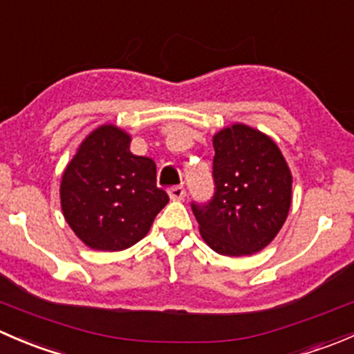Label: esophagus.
Returning <instances> with one entry per match:
<instances>
[{
  "label": "esophagus",
  "instance_id": "34e87169",
  "mask_svg": "<svg viewBox=\"0 0 354 354\" xmlns=\"http://www.w3.org/2000/svg\"><path fill=\"white\" fill-rule=\"evenodd\" d=\"M167 194H169L171 200H183L187 192H185L183 187H171L169 190H167Z\"/></svg>",
  "mask_w": 354,
  "mask_h": 354
}]
</instances>
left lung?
<instances>
[{
    "instance_id": "1",
    "label": "left lung",
    "mask_w": 354,
    "mask_h": 354,
    "mask_svg": "<svg viewBox=\"0 0 354 354\" xmlns=\"http://www.w3.org/2000/svg\"><path fill=\"white\" fill-rule=\"evenodd\" d=\"M216 194L205 205L192 203L200 236L226 257L253 255L283 227L291 207L292 176L269 135L243 123L212 137Z\"/></svg>"
}]
</instances>
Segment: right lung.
<instances>
[{"mask_svg": "<svg viewBox=\"0 0 354 354\" xmlns=\"http://www.w3.org/2000/svg\"><path fill=\"white\" fill-rule=\"evenodd\" d=\"M130 142V133L116 124H101L63 171V216L92 250L120 252L138 243L169 202L156 185V162L131 154Z\"/></svg>", "mask_w": 354, "mask_h": 354, "instance_id": "1", "label": "right lung"}]
</instances>
